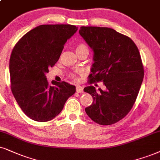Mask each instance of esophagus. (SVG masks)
Wrapping results in <instances>:
<instances>
[{
	"label": "esophagus",
	"instance_id": "obj_1",
	"mask_svg": "<svg viewBox=\"0 0 160 160\" xmlns=\"http://www.w3.org/2000/svg\"><path fill=\"white\" fill-rule=\"evenodd\" d=\"M76 92L78 93H82V92H83V90H82V88L81 86H76Z\"/></svg>",
	"mask_w": 160,
	"mask_h": 160
}]
</instances>
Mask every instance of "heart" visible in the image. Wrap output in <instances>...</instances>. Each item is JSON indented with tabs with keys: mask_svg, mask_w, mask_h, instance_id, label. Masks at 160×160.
I'll use <instances>...</instances> for the list:
<instances>
[{
	"mask_svg": "<svg viewBox=\"0 0 160 160\" xmlns=\"http://www.w3.org/2000/svg\"><path fill=\"white\" fill-rule=\"evenodd\" d=\"M75 51L77 52V54H78V53H80V52H85V51L88 52V46H86V44H85L84 43H80L77 44V45H76ZM72 78L74 79V80H77L76 76L74 75V74H72Z\"/></svg>",
	"mask_w": 160,
	"mask_h": 160,
	"instance_id": "b5f03b06",
	"label": "heart"
}]
</instances>
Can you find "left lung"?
<instances>
[{
    "instance_id": "1",
    "label": "left lung",
    "mask_w": 160,
    "mask_h": 160,
    "mask_svg": "<svg viewBox=\"0 0 160 160\" xmlns=\"http://www.w3.org/2000/svg\"><path fill=\"white\" fill-rule=\"evenodd\" d=\"M79 33L94 52L90 84L103 82L106 87L99 92L93 86L84 88L94 100L85 111L98 124H114L132 108L142 82L144 68L138 48L130 38L111 28L81 26Z\"/></svg>"
}]
</instances>
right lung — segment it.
Instances as JSON below:
<instances>
[{
  "label": "right lung",
  "mask_w": 160,
  "mask_h": 160,
  "mask_svg": "<svg viewBox=\"0 0 160 160\" xmlns=\"http://www.w3.org/2000/svg\"><path fill=\"white\" fill-rule=\"evenodd\" d=\"M78 31L69 24L40 25L24 35L14 46L9 60L11 90L26 116L47 122L58 116L75 86L62 81L49 85L48 68L59 60L64 44Z\"/></svg>",
  "instance_id": "1"
}]
</instances>
